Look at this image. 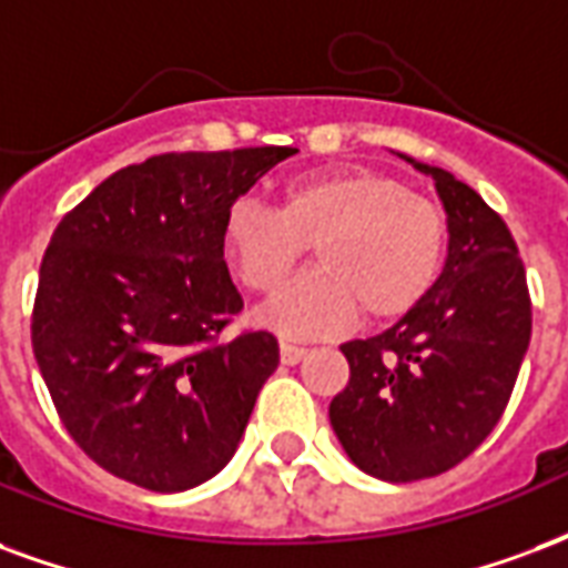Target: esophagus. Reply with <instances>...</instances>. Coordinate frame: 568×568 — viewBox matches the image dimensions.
Wrapping results in <instances>:
<instances>
[{
	"label": "esophagus",
	"instance_id": "obj_1",
	"mask_svg": "<svg viewBox=\"0 0 568 568\" xmlns=\"http://www.w3.org/2000/svg\"><path fill=\"white\" fill-rule=\"evenodd\" d=\"M304 355H306V348L292 343V339H283V343H280V358H283V364H297Z\"/></svg>",
	"mask_w": 568,
	"mask_h": 568
}]
</instances>
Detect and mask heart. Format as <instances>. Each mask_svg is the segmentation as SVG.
I'll use <instances>...</instances> for the list:
<instances>
[{"instance_id":"1","label":"heart","mask_w":568,"mask_h":568,"mask_svg":"<svg viewBox=\"0 0 568 568\" xmlns=\"http://www.w3.org/2000/svg\"><path fill=\"white\" fill-rule=\"evenodd\" d=\"M306 246L316 271L255 313L285 337H327L355 318L382 325L413 313L439 280L448 220L427 195L373 168L318 171L285 183L276 213L250 199L222 220V250L243 288L271 295Z\"/></svg>"}]
</instances>
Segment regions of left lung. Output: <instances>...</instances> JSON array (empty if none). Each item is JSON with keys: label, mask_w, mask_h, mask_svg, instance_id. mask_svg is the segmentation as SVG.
<instances>
[{"label": "left lung", "mask_w": 568, "mask_h": 568, "mask_svg": "<svg viewBox=\"0 0 568 568\" xmlns=\"http://www.w3.org/2000/svg\"><path fill=\"white\" fill-rule=\"evenodd\" d=\"M448 258L434 288L385 334L343 343L348 385L331 400L334 434L369 476H439L485 443L518 382L532 304L518 243L476 189L443 168Z\"/></svg>", "instance_id": "left-lung-1"}]
</instances>
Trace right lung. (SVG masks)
Wrapping results in <instances>:
<instances>
[{
  "mask_svg": "<svg viewBox=\"0 0 568 568\" xmlns=\"http://www.w3.org/2000/svg\"><path fill=\"white\" fill-rule=\"evenodd\" d=\"M295 146L162 153L125 165L53 231L32 306V352L83 455L138 487L178 494L237 452L280 364L243 313L222 220Z\"/></svg>",
  "mask_w": 568,
  "mask_h": 568,
  "instance_id": "1",
  "label": "right lung"
}]
</instances>
